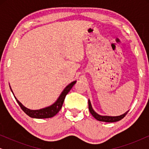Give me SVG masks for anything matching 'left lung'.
I'll return each mask as SVG.
<instances>
[{
  "instance_id": "1",
  "label": "left lung",
  "mask_w": 149,
  "mask_h": 149,
  "mask_svg": "<svg viewBox=\"0 0 149 149\" xmlns=\"http://www.w3.org/2000/svg\"><path fill=\"white\" fill-rule=\"evenodd\" d=\"M88 106H89V110L90 113L92 115L93 117L95 118V119H97V121H104V122H108V123H112V122H116L119 121L120 120H121L123 118L125 117V116L127 115L128 111L126 112L125 113L123 114V115L120 116H116V117H110V116H101L97 114L95 112L93 111L92 107H91V104L89 100H88Z\"/></svg>"
}]
</instances>
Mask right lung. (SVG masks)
Instances as JSON below:
<instances>
[{
	"label": "right lung",
	"instance_id": "add662e5",
	"mask_svg": "<svg viewBox=\"0 0 149 149\" xmlns=\"http://www.w3.org/2000/svg\"><path fill=\"white\" fill-rule=\"evenodd\" d=\"M75 83H76V81H73V82L71 83L70 84H69L68 86L64 89V91H62V93H61V95H60V97H59L58 100H57L53 105L50 106V107H49L45 108V109H42L39 110L28 109L25 107H24V106L22 105L17 99H16V97H15V98L16 100V101H17V102L18 103V104L19 105V107L22 109V111H23L26 115L29 116V117H32V118H37V119H46V118H51L56 115V114L60 111V109H62V107L63 105V103H64L66 95L68 94V93L70 91V89H72L73 85H74ZM12 93H13V91H12Z\"/></svg>",
	"mask_w": 149,
	"mask_h": 149
}]
</instances>
